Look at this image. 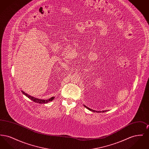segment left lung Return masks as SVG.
Masks as SVG:
<instances>
[{
	"label": "left lung",
	"instance_id": "obj_1",
	"mask_svg": "<svg viewBox=\"0 0 149 149\" xmlns=\"http://www.w3.org/2000/svg\"><path fill=\"white\" fill-rule=\"evenodd\" d=\"M84 106L85 107V108H86L87 109H88L89 111H92V112H106V111H95V110L89 108V107H88L86 106H85V105H84Z\"/></svg>",
	"mask_w": 149,
	"mask_h": 149
}]
</instances>
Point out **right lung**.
<instances>
[{
	"mask_svg": "<svg viewBox=\"0 0 149 149\" xmlns=\"http://www.w3.org/2000/svg\"><path fill=\"white\" fill-rule=\"evenodd\" d=\"M22 92L23 93V94L24 95H25L26 97H27L29 98L31 100H32V101H33L34 102L37 103H40V104L47 103L48 102H49L50 101L53 100L54 99V97H51V98H50V99H46H46L45 100V99H38V98H36L33 97L29 95V94H27V93L24 92L23 91H22Z\"/></svg>",
	"mask_w": 149,
	"mask_h": 149,
	"instance_id": "obj_1",
	"label": "right lung"
}]
</instances>
